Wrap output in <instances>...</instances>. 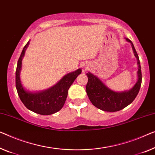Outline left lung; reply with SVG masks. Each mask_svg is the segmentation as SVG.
Returning a JSON list of instances; mask_svg holds the SVG:
<instances>
[{
	"label": "left lung",
	"mask_w": 155,
	"mask_h": 155,
	"mask_svg": "<svg viewBox=\"0 0 155 155\" xmlns=\"http://www.w3.org/2000/svg\"><path fill=\"white\" fill-rule=\"evenodd\" d=\"M131 43L135 57L137 59L138 70V80L132 88L127 91L115 92L106 85L97 77L88 72L86 74L88 81L86 85V92L90 100L94 107L108 112H115L123 109L134 100L139 92L142 81V74L140 61L132 41L125 38Z\"/></svg>",
	"instance_id": "1"
}]
</instances>
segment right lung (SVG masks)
<instances>
[{
  "mask_svg": "<svg viewBox=\"0 0 155 155\" xmlns=\"http://www.w3.org/2000/svg\"><path fill=\"white\" fill-rule=\"evenodd\" d=\"M28 45L29 41L23 48L16 70V87L18 97L28 109L36 114L45 115L54 114L63 108L68 97V90L78 75L81 73V69H78L64 76L56 84L45 91L37 92L28 91L21 84L20 71L22 59Z\"/></svg>",
  "mask_w": 155,
  "mask_h": 155,
  "instance_id": "1",
  "label": "right lung"
}]
</instances>
